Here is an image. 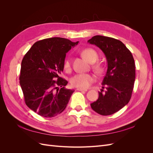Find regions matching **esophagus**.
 Returning a JSON list of instances; mask_svg holds the SVG:
<instances>
[{"mask_svg": "<svg viewBox=\"0 0 153 153\" xmlns=\"http://www.w3.org/2000/svg\"><path fill=\"white\" fill-rule=\"evenodd\" d=\"M76 90L77 91H82V92H86L87 91L85 89H82V88H77Z\"/></svg>", "mask_w": 153, "mask_h": 153, "instance_id": "esophagus-1", "label": "esophagus"}]
</instances>
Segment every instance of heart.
I'll return each instance as SVG.
<instances>
[{
  "label": "heart",
  "instance_id": "b5f03b06",
  "mask_svg": "<svg viewBox=\"0 0 153 153\" xmlns=\"http://www.w3.org/2000/svg\"><path fill=\"white\" fill-rule=\"evenodd\" d=\"M82 55L88 62L93 63L92 64V68L93 70L98 75H101L103 72V66L102 64L95 62L99 58V55L98 52L94 49L88 48L83 50L82 51ZM64 68L66 70H69L71 68V60L66 59L64 62ZM95 80V77L94 75L89 73H80L76 74L73 76L71 79V84L73 87H79L82 89H85L89 87L91 84H92Z\"/></svg>",
  "mask_w": 153,
  "mask_h": 153
}]
</instances>
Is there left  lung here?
Here are the masks:
<instances>
[{
  "instance_id": "8db88e82",
  "label": "left lung",
  "mask_w": 153,
  "mask_h": 153,
  "mask_svg": "<svg viewBox=\"0 0 153 153\" xmlns=\"http://www.w3.org/2000/svg\"><path fill=\"white\" fill-rule=\"evenodd\" d=\"M87 42L102 50L108 62L98 99L91 106L100 115H112L123 108L131 99L135 80L134 59L130 51L118 39L98 35Z\"/></svg>"
}]
</instances>
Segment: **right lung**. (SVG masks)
<instances>
[{"label":"right lung","instance_id":"1","mask_svg":"<svg viewBox=\"0 0 153 153\" xmlns=\"http://www.w3.org/2000/svg\"><path fill=\"white\" fill-rule=\"evenodd\" d=\"M78 43L58 37L44 39L23 58L19 80L25 103L41 116L53 117L62 112L75 91L66 89L68 82L60 75L66 53Z\"/></svg>","mask_w":153,"mask_h":153}]
</instances>
